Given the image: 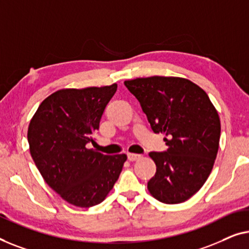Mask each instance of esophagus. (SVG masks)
Listing matches in <instances>:
<instances>
[{
  "label": "esophagus",
  "instance_id": "34e87169",
  "mask_svg": "<svg viewBox=\"0 0 249 249\" xmlns=\"http://www.w3.org/2000/svg\"><path fill=\"white\" fill-rule=\"evenodd\" d=\"M127 158H128L129 161H136V160L141 159L142 156L141 155H138V153H128Z\"/></svg>",
  "mask_w": 249,
  "mask_h": 249
}]
</instances>
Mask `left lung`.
I'll list each match as a JSON object with an SVG mask.
<instances>
[{"instance_id": "obj_1", "label": "left lung", "mask_w": 249, "mask_h": 249, "mask_svg": "<svg viewBox=\"0 0 249 249\" xmlns=\"http://www.w3.org/2000/svg\"><path fill=\"white\" fill-rule=\"evenodd\" d=\"M148 117L152 131L167 136L166 152H150L157 166L148 183L153 197L178 204L197 193L211 174L221 124L204 90L177 76H149L124 82Z\"/></svg>"}]
</instances>
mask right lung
I'll list each match as a JSON object with an SVG mask.
<instances>
[{
  "instance_id": "obj_1",
  "label": "right lung",
  "mask_w": 249,
  "mask_h": 249,
  "mask_svg": "<svg viewBox=\"0 0 249 249\" xmlns=\"http://www.w3.org/2000/svg\"><path fill=\"white\" fill-rule=\"evenodd\" d=\"M116 90L114 83L55 91L39 105L28 127L30 155L45 181L79 208L103 202L127 159L87 148Z\"/></svg>"
}]
</instances>
